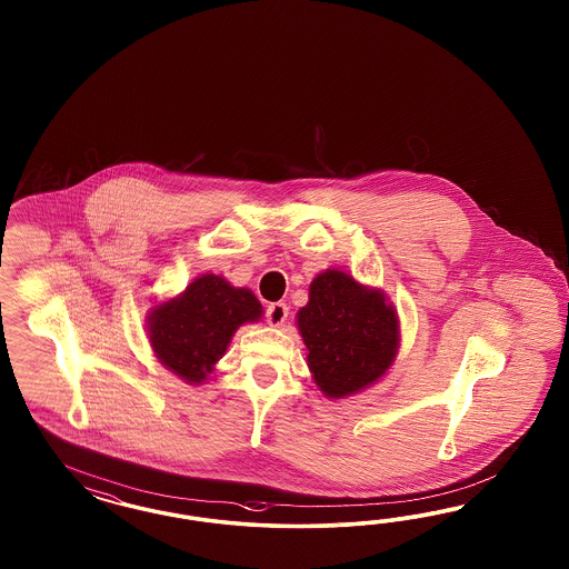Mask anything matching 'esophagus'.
<instances>
[{"instance_id":"esophagus-1","label":"esophagus","mask_w":569,"mask_h":569,"mask_svg":"<svg viewBox=\"0 0 569 569\" xmlns=\"http://www.w3.org/2000/svg\"><path fill=\"white\" fill-rule=\"evenodd\" d=\"M286 319H288V307H286L283 302H273V305L267 307V323H269L271 328L283 326Z\"/></svg>"}]
</instances>
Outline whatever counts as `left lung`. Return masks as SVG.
<instances>
[{"label": "left lung", "mask_w": 569, "mask_h": 569, "mask_svg": "<svg viewBox=\"0 0 569 569\" xmlns=\"http://www.w3.org/2000/svg\"><path fill=\"white\" fill-rule=\"evenodd\" d=\"M296 326L315 383L333 400L373 386L397 359V307L383 290L362 286L342 269H326L310 281Z\"/></svg>", "instance_id": "1"}]
</instances>
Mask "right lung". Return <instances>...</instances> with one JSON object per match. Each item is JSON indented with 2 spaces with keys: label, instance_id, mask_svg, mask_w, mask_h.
Returning a JSON list of instances; mask_svg holds the SVG:
<instances>
[{
  "label": "right lung",
  "instance_id": "obj_1",
  "mask_svg": "<svg viewBox=\"0 0 569 569\" xmlns=\"http://www.w3.org/2000/svg\"><path fill=\"white\" fill-rule=\"evenodd\" d=\"M260 319L262 305L252 290L207 273L148 310L146 329L158 362L186 383L200 386L214 371L233 333Z\"/></svg>",
  "mask_w": 569,
  "mask_h": 569
}]
</instances>
